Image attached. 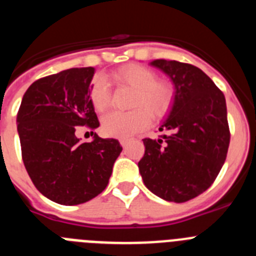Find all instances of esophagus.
<instances>
[{
    "instance_id": "34e87169",
    "label": "esophagus",
    "mask_w": 256,
    "mask_h": 256,
    "mask_svg": "<svg viewBox=\"0 0 256 256\" xmlns=\"http://www.w3.org/2000/svg\"><path fill=\"white\" fill-rule=\"evenodd\" d=\"M128 142H130V140H126V138L120 140V144L123 146V148H126V144H128Z\"/></svg>"
}]
</instances>
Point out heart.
Masks as SVG:
<instances>
[{
  "instance_id": "heart-1",
  "label": "heart",
  "mask_w": 256,
  "mask_h": 256,
  "mask_svg": "<svg viewBox=\"0 0 256 256\" xmlns=\"http://www.w3.org/2000/svg\"><path fill=\"white\" fill-rule=\"evenodd\" d=\"M118 83L136 90L133 97L134 110L128 112H110L102 118V130L106 136L128 138L148 126L151 114L162 116L173 101V86L165 80H156L155 72L141 65H126L112 74ZM90 97L96 110L102 112L110 104V88L101 76L92 80Z\"/></svg>"
}]
</instances>
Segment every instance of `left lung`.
Instances as JSON below:
<instances>
[{"mask_svg": "<svg viewBox=\"0 0 256 256\" xmlns=\"http://www.w3.org/2000/svg\"><path fill=\"white\" fill-rule=\"evenodd\" d=\"M150 65L170 79L174 94L159 128L168 133L144 140L140 173L154 195L184 202L206 191L224 164L230 146L224 94L191 64L158 58Z\"/></svg>", "mask_w": 256, "mask_h": 256, "instance_id": "8db88e82", "label": "left lung"}]
</instances>
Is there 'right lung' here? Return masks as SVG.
I'll use <instances>...</instances> for the list:
<instances>
[{
	"instance_id": "add662e5",
	"label": "right lung",
	"mask_w": 256,
	"mask_h": 256,
	"mask_svg": "<svg viewBox=\"0 0 256 256\" xmlns=\"http://www.w3.org/2000/svg\"><path fill=\"white\" fill-rule=\"evenodd\" d=\"M94 69L74 68L36 80L26 90L16 116L22 162L32 182L47 198L78 205L106 188L122 152L115 138L94 133L76 137L80 126L100 123L90 97Z\"/></svg>"
}]
</instances>
